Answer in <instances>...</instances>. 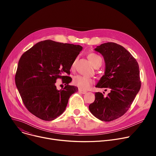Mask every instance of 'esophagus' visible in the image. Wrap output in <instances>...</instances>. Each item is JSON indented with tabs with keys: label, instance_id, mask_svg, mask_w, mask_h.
<instances>
[{
	"label": "esophagus",
	"instance_id": "obj_1",
	"mask_svg": "<svg viewBox=\"0 0 156 156\" xmlns=\"http://www.w3.org/2000/svg\"><path fill=\"white\" fill-rule=\"evenodd\" d=\"M78 91H79V93H81V94H86V93H87V91H83V90H78Z\"/></svg>",
	"mask_w": 156,
	"mask_h": 156
}]
</instances>
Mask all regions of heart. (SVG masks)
Here are the masks:
<instances>
[{"instance_id": "1", "label": "heart", "mask_w": 156, "mask_h": 156, "mask_svg": "<svg viewBox=\"0 0 156 156\" xmlns=\"http://www.w3.org/2000/svg\"><path fill=\"white\" fill-rule=\"evenodd\" d=\"M87 57L92 64L95 66L96 64L102 60L101 58L95 53H90L87 55ZM76 60H75L72 64V69H73L75 66ZM72 83L73 85L77 86L79 89L82 90H86L90 87V86L94 83V80L91 78L85 77L81 75H77L73 78Z\"/></svg>"}]
</instances>
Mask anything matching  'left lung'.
Wrapping results in <instances>:
<instances>
[{"instance_id": "obj_1", "label": "left lung", "mask_w": 156, "mask_h": 156, "mask_svg": "<svg viewBox=\"0 0 156 156\" xmlns=\"http://www.w3.org/2000/svg\"><path fill=\"white\" fill-rule=\"evenodd\" d=\"M95 51L103 55L105 62V75L96 87L108 88L110 92L106 97L96 93L95 101L89 109L98 119L110 122L127 112L139 92L141 85L139 65L133 56L118 44L104 43Z\"/></svg>"}]
</instances>
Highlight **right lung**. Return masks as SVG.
<instances>
[{"mask_svg": "<svg viewBox=\"0 0 156 156\" xmlns=\"http://www.w3.org/2000/svg\"><path fill=\"white\" fill-rule=\"evenodd\" d=\"M82 47L52 40L39 42L21 56L15 80L25 106L37 118L51 121L65 110L71 95L77 92L69 85L72 64ZM62 79L65 87L56 90L55 83Z\"/></svg>", "mask_w": 156, "mask_h": 156, "instance_id": "add662e5", "label": "right lung"}]
</instances>
